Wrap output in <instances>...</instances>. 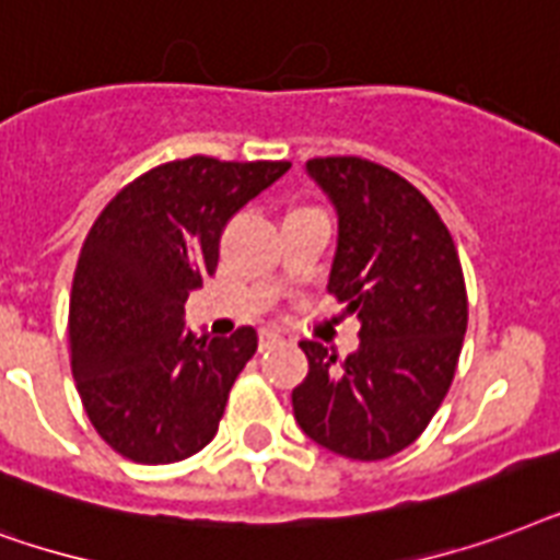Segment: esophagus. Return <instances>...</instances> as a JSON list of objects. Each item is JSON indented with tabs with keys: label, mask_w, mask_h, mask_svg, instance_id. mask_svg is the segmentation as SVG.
I'll list each match as a JSON object with an SVG mask.
<instances>
[{
	"label": "esophagus",
	"mask_w": 560,
	"mask_h": 560,
	"mask_svg": "<svg viewBox=\"0 0 560 560\" xmlns=\"http://www.w3.org/2000/svg\"><path fill=\"white\" fill-rule=\"evenodd\" d=\"M277 341H280V332H277V329H259V348L266 350L271 348V345H277Z\"/></svg>",
	"instance_id": "obj_1"
}]
</instances>
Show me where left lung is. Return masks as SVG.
I'll return each instance as SVG.
<instances>
[{
	"label": "left lung",
	"mask_w": 560,
	"mask_h": 560,
	"mask_svg": "<svg viewBox=\"0 0 560 560\" xmlns=\"http://www.w3.org/2000/svg\"><path fill=\"white\" fill-rule=\"evenodd\" d=\"M306 172L339 215L329 294L359 318L348 359L301 341L310 374L294 420L329 453L380 462L429 427L456 376L467 289L456 242L435 207L392 168L315 158Z\"/></svg>",
	"instance_id": "obj_1"
}]
</instances>
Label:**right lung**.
Instances as JSON below:
<instances>
[{
	"label": "right lung",
	"instance_id": "add662e5",
	"mask_svg": "<svg viewBox=\"0 0 560 560\" xmlns=\"http://www.w3.org/2000/svg\"><path fill=\"white\" fill-rule=\"evenodd\" d=\"M289 166L172 160L125 186L86 233L69 294V362L86 418L119 456L172 465L219 432L257 329L198 339L184 303L215 275L224 224Z\"/></svg>",
	"mask_w": 560,
	"mask_h": 560
}]
</instances>
